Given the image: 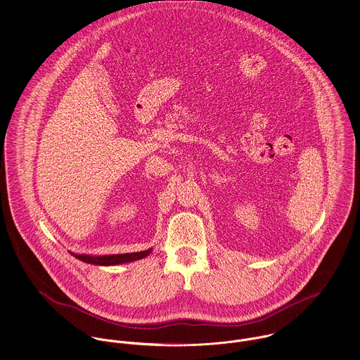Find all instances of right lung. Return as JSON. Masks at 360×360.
Listing matches in <instances>:
<instances>
[{
    "instance_id": "obj_1",
    "label": "right lung",
    "mask_w": 360,
    "mask_h": 360,
    "mask_svg": "<svg viewBox=\"0 0 360 360\" xmlns=\"http://www.w3.org/2000/svg\"><path fill=\"white\" fill-rule=\"evenodd\" d=\"M150 252H152V248L141 252H128V254H116V255H88V254H76V252H70V254L86 264L110 266V265H119V264H127V262L142 259L148 257Z\"/></svg>"
}]
</instances>
